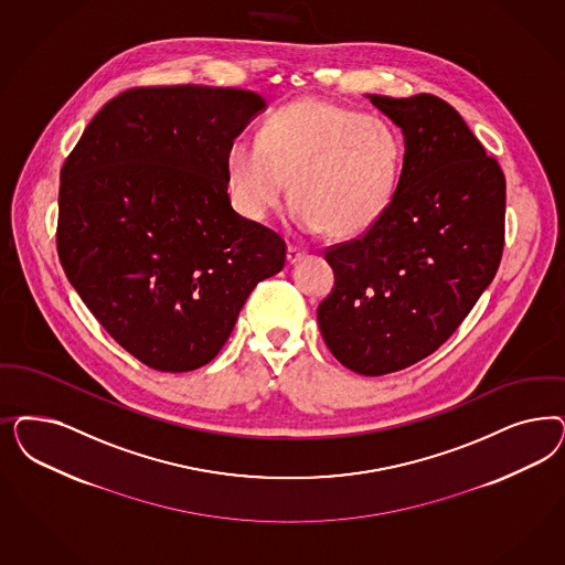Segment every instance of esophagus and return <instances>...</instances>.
Instances as JSON below:
<instances>
[{"mask_svg":"<svg viewBox=\"0 0 565 565\" xmlns=\"http://www.w3.org/2000/svg\"><path fill=\"white\" fill-rule=\"evenodd\" d=\"M306 255H308L306 249H301V247H297V245H289V249H287V262L292 266V264L301 262Z\"/></svg>","mask_w":565,"mask_h":565,"instance_id":"obj_1","label":"esophagus"}]
</instances>
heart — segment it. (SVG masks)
I'll return each instance as SVG.
<instances>
[{
  "label": "heart",
  "mask_w": 565,
  "mask_h": 565,
  "mask_svg": "<svg viewBox=\"0 0 565 565\" xmlns=\"http://www.w3.org/2000/svg\"><path fill=\"white\" fill-rule=\"evenodd\" d=\"M403 141L381 118L303 97L274 111L262 139L238 137L226 156L228 189L238 212L264 222L289 191L299 228L360 237L395 200Z\"/></svg>",
  "instance_id": "b5f03b06"
}]
</instances>
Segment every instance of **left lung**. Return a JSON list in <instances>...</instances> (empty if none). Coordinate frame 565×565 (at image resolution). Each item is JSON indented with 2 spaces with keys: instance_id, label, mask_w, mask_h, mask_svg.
<instances>
[{
  "instance_id": "left-lung-1",
  "label": "left lung",
  "mask_w": 565,
  "mask_h": 565,
  "mask_svg": "<svg viewBox=\"0 0 565 565\" xmlns=\"http://www.w3.org/2000/svg\"><path fill=\"white\" fill-rule=\"evenodd\" d=\"M401 128L395 200L364 237L327 252L318 324L341 364L383 376L437 351L489 287L503 252L505 177L435 95H365Z\"/></svg>"
}]
</instances>
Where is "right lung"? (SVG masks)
I'll list each match as a JSON object with an SVG mask.
<instances>
[{"label": "right lung", "mask_w": 565, "mask_h": 565, "mask_svg": "<svg viewBox=\"0 0 565 565\" xmlns=\"http://www.w3.org/2000/svg\"><path fill=\"white\" fill-rule=\"evenodd\" d=\"M266 99L147 87L95 114L60 174L57 254L116 343L160 372L212 362L285 241L228 198V147Z\"/></svg>", "instance_id": "obj_1"}]
</instances>
